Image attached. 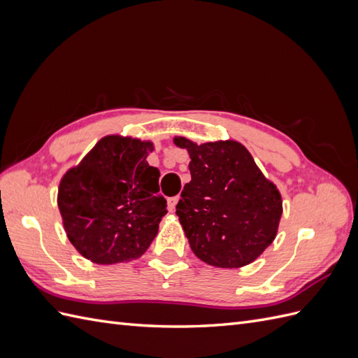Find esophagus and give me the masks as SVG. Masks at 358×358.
Returning a JSON list of instances; mask_svg holds the SVG:
<instances>
[{"label": "esophagus", "mask_w": 358, "mask_h": 358, "mask_svg": "<svg viewBox=\"0 0 358 358\" xmlns=\"http://www.w3.org/2000/svg\"><path fill=\"white\" fill-rule=\"evenodd\" d=\"M167 201H169V210H170V212H175L176 204H178V201H179V197H178V196H176V197H170Z\"/></svg>", "instance_id": "obj_1"}]
</instances>
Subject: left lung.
<instances>
[{
  "label": "left lung",
  "instance_id": "8db88e82",
  "mask_svg": "<svg viewBox=\"0 0 358 358\" xmlns=\"http://www.w3.org/2000/svg\"><path fill=\"white\" fill-rule=\"evenodd\" d=\"M189 154L191 182L176 204V215L192 252L215 267L251 264L275 241L282 197L236 140L197 145L176 136Z\"/></svg>",
  "mask_w": 358,
  "mask_h": 358
}]
</instances>
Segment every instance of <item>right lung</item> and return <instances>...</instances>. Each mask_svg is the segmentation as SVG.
I'll return each mask as SVG.
<instances>
[{"mask_svg":"<svg viewBox=\"0 0 358 358\" xmlns=\"http://www.w3.org/2000/svg\"><path fill=\"white\" fill-rule=\"evenodd\" d=\"M149 140L106 136L66 171L58 208L69 241L95 264L128 263L152 243L167 201L159 170L148 164Z\"/></svg>","mask_w":358,"mask_h":358,"instance_id":"right-lung-1","label":"right lung"}]
</instances>
